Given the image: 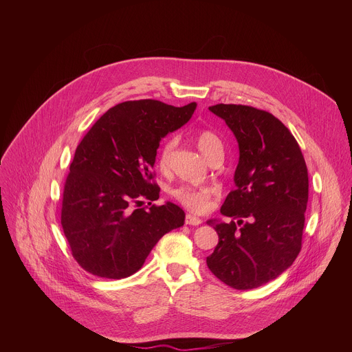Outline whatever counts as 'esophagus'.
<instances>
[{
	"instance_id": "esophagus-1",
	"label": "esophagus",
	"mask_w": 352,
	"mask_h": 352,
	"mask_svg": "<svg viewBox=\"0 0 352 352\" xmlns=\"http://www.w3.org/2000/svg\"><path fill=\"white\" fill-rule=\"evenodd\" d=\"M185 224H188V226H199V224H202V219H199V217H196L193 214H186L185 216Z\"/></svg>"
}]
</instances>
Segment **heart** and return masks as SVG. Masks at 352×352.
Listing matches in <instances>:
<instances>
[{"label": "heart", "mask_w": 352, "mask_h": 352, "mask_svg": "<svg viewBox=\"0 0 352 352\" xmlns=\"http://www.w3.org/2000/svg\"><path fill=\"white\" fill-rule=\"evenodd\" d=\"M195 142L199 147L200 152L205 156L208 162H210L214 156L223 155L224 144L221 138L212 129H199L195 133ZM175 139L168 138L166 139L157 153V166L162 171H167L170 168L171 157L175 148ZM213 196V189L208 186H189V185H181L171 190V197L178 202L185 209L195 212V213H204L209 209Z\"/></svg>", "instance_id": "1"}]
</instances>
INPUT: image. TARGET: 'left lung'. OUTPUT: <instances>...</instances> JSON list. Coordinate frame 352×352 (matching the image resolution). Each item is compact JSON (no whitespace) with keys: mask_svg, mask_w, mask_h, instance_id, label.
Here are the masks:
<instances>
[{"mask_svg":"<svg viewBox=\"0 0 352 352\" xmlns=\"http://www.w3.org/2000/svg\"><path fill=\"white\" fill-rule=\"evenodd\" d=\"M239 146L232 189L220 209L231 221L209 220L219 243L206 258L210 272L235 289L258 288L287 270L302 248L308 168L289 129L250 106L216 104Z\"/></svg>","mask_w":352,"mask_h":352,"instance_id":"8db88e82","label":"left lung"}]
</instances>
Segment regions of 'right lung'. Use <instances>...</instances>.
<instances>
[{
    "mask_svg": "<svg viewBox=\"0 0 352 352\" xmlns=\"http://www.w3.org/2000/svg\"><path fill=\"white\" fill-rule=\"evenodd\" d=\"M196 103L174 107L129 100L83 136L65 179L61 224L71 254L87 273L120 280L138 272L157 241L184 226L177 205H152L160 188L155 162L162 138L186 124ZM143 199H150L147 207Z\"/></svg>",
    "mask_w": 352,
    "mask_h": 352,
    "instance_id": "right-lung-1",
    "label": "right lung"
}]
</instances>
